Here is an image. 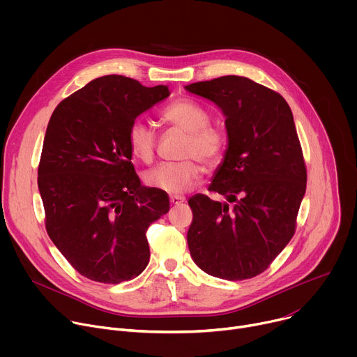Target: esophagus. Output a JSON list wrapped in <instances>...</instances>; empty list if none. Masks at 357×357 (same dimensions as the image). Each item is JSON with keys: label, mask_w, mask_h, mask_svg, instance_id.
<instances>
[{"label": "esophagus", "mask_w": 357, "mask_h": 357, "mask_svg": "<svg viewBox=\"0 0 357 357\" xmlns=\"http://www.w3.org/2000/svg\"><path fill=\"white\" fill-rule=\"evenodd\" d=\"M169 200H171L172 205H179V203H183L186 200V197L181 196V195H171Z\"/></svg>", "instance_id": "1"}]
</instances>
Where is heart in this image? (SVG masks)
<instances>
[{
  "label": "heart",
  "instance_id": "obj_1",
  "mask_svg": "<svg viewBox=\"0 0 357 357\" xmlns=\"http://www.w3.org/2000/svg\"><path fill=\"white\" fill-rule=\"evenodd\" d=\"M160 119L169 128L186 132L181 151L185 160L157 167L145 174L144 181L149 188L171 195L185 193L205 172L202 162L209 168L222 162L229 146V135L222 127L211 124L209 110L192 98L175 100L161 112ZM127 142L134 158L144 164L154 161L157 134L146 123L134 120L128 127Z\"/></svg>",
  "mask_w": 357,
  "mask_h": 357
}]
</instances>
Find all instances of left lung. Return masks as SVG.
Returning a JSON list of instances; mask_svg holds the SVG:
<instances>
[{
    "label": "left lung",
    "instance_id": "left-lung-1",
    "mask_svg": "<svg viewBox=\"0 0 357 357\" xmlns=\"http://www.w3.org/2000/svg\"><path fill=\"white\" fill-rule=\"evenodd\" d=\"M226 116L229 148L209 192L195 195L188 245L209 275L240 281L264 273L292 238L307 189V165L285 98L241 76L186 86Z\"/></svg>",
    "mask_w": 357,
    "mask_h": 357
}]
</instances>
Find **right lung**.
I'll return each mask as SVG.
<instances>
[{"label": "right lung", "mask_w": 357, "mask_h": 357, "mask_svg": "<svg viewBox=\"0 0 357 357\" xmlns=\"http://www.w3.org/2000/svg\"><path fill=\"white\" fill-rule=\"evenodd\" d=\"M168 96L167 86L110 75L63 98L50 116L38 167L45 227L89 280L119 284L148 264L146 230L169 211V197L141 186L127 132Z\"/></svg>", "instance_id": "add662e5"}]
</instances>
